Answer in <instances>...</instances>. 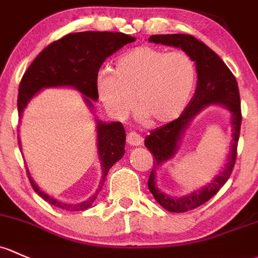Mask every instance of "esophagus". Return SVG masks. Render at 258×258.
Returning a JSON list of instances; mask_svg holds the SVG:
<instances>
[{"instance_id":"34e87169","label":"esophagus","mask_w":258,"mask_h":258,"mask_svg":"<svg viewBox=\"0 0 258 258\" xmlns=\"http://www.w3.org/2000/svg\"><path fill=\"white\" fill-rule=\"evenodd\" d=\"M127 143L130 146H140L142 143V137L140 135L136 134V132H130L126 137Z\"/></svg>"}]
</instances>
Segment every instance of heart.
Returning a JSON list of instances; mask_svg holds the SVG:
<instances>
[{
  "mask_svg": "<svg viewBox=\"0 0 258 258\" xmlns=\"http://www.w3.org/2000/svg\"><path fill=\"white\" fill-rule=\"evenodd\" d=\"M195 83L197 65L188 53L141 45L116 60L115 73H99L96 90L113 117L126 118L137 101L141 117L164 124L184 112Z\"/></svg>",
  "mask_w": 258,
  "mask_h": 258,
  "instance_id": "1",
  "label": "heart"
}]
</instances>
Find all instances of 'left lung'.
I'll return each instance as SVG.
<instances>
[{"instance_id": "obj_1", "label": "left lung", "mask_w": 258, "mask_h": 258, "mask_svg": "<svg viewBox=\"0 0 258 258\" xmlns=\"http://www.w3.org/2000/svg\"><path fill=\"white\" fill-rule=\"evenodd\" d=\"M156 44L180 48L193 58L197 65L198 84L193 99L177 120L153 130L145 140V146L153 154V168L148 178V189L154 199L165 210L185 213L200 207L224 186L234 169L237 156V142L241 128V101L237 81L231 70L220 56L207 44L189 34H156L148 38ZM210 104H221L232 113L233 145L224 170L209 185L183 197H170L158 189L155 181L156 169L171 159L177 151L183 131L194 116Z\"/></svg>"}]
</instances>
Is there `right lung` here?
Wrapping results in <instances>:
<instances>
[{
  "label": "right lung",
  "instance_id": "right-lung-1",
  "mask_svg": "<svg viewBox=\"0 0 258 258\" xmlns=\"http://www.w3.org/2000/svg\"><path fill=\"white\" fill-rule=\"evenodd\" d=\"M135 42V37L118 32H78L69 33L50 43L32 61L22 78L18 89V116L32 97L44 88L72 86L84 95V101L93 108L91 100H97L96 78L105 59L123 45ZM97 153L101 162V180L99 188L89 199L80 203H65L49 197L39 189L27 169L34 191L50 205L68 211L86 210L93 205L104 186L110 168L120 161L124 153V128L121 122H101L96 120ZM18 143L21 142L18 140Z\"/></svg>",
  "mask_w": 258,
  "mask_h": 258
}]
</instances>
